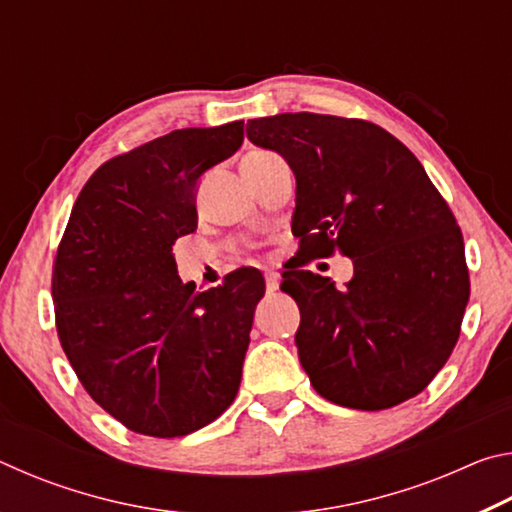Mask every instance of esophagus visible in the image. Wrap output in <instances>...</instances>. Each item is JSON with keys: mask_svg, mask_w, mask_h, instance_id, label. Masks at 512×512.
Returning <instances> with one entry per match:
<instances>
[{"mask_svg": "<svg viewBox=\"0 0 512 512\" xmlns=\"http://www.w3.org/2000/svg\"><path fill=\"white\" fill-rule=\"evenodd\" d=\"M277 287H280V273L268 271L266 273V293H275Z\"/></svg>", "mask_w": 512, "mask_h": 512, "instance_id": "obj_1", "label": "esophagus"}]
</instances>
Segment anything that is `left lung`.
Masks as SVG:
<instances>
[{"instance_id": "left-lung-1", "label": "left lung", "mask_w": 512, "mask_h": 512, "mask_svg": "<svg viewBox=\"0 0 512 512\" xmlns=\"http://www.w3.org/2000/svg\"><path fill=\"white\" fill-rule=\"evenodd\" d=\"M246 135L293 169L300 253L354 264L343 289L311 271L282 275L311 386L361 411L424 391L461 334L470 273L461 228L418 158L377 124L314 112L250 119Z\"/></svg>"}]
</instances>
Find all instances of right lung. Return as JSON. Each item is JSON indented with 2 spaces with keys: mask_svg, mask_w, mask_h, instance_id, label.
Here are the masks:
<instances>
[{
  "mask_svg": "<svg viewBox=\"0 0 512 512\" xmlns=\"http://www.w3.org/2000/svg\"><path fill=\"white\" fill-rule=\"evenodd\" d=\"M244 142V121L183 128L103 162L72 207L51 296L85 391L135 433L187 436L237 397L264 277L198 293L171 248L198 225L196 187Z\"/></svg>",
  "mask_w": 512,
  "mask_h": 512,
  "instance_id": "right-lung-1",
  "label": "right lung"
}]
</instances>
